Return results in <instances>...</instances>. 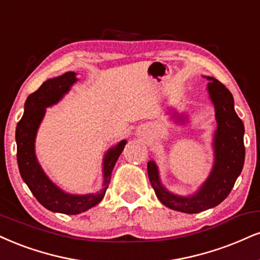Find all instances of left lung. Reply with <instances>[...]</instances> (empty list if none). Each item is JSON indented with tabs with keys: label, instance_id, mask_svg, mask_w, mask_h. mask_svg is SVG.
<instances>
[{
	"label": "left lung",
	"instance_id": "8db88e82",
	"mask_svg": "<svg viewBox=\"0 0 260 260\" xmlns=\"http://www.w3.org/2000/svg\"><path fill=\"white\" fill-rule=\"evenodd\" d=\"M207 79L209 98L214 104L218 123L214 134L215 161L208 179L195 195L181 198L168 192L161 185L155 162H148L149 179L157 199L168 208L184 213H200L224 201L234 187L245 162V127L234 109L233 94L218 80L213 77Z\"/></svg>",
	"mask_w": 260,
	"mask_h": 260
}]
</instances>
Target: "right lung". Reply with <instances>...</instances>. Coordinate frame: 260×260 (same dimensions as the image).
Masks as SVG:
<instances>
[{
	"instance_id": "add662e5",
	"label": "right lung",
	"mask_w": 260,
	"mask_h": 260,
	"mask_svg": "<svg viewBox=\"0 0 260 260\" xmlns=\"http://www.w3.org/2000/svg\"><path fill=\"white\" fill-rule=\"evenodd\" d=\"M75 73H67L55 79L47 80L41 84L36 92L27 96L25 102V110L21 120L18 122L15 131L17 140V160L20 176L29 186L30 191L43 207L52 212L64 214H79L81 212L98 205L104 198L106 189L111 179L118 156L126 145V140H122L116 146L106 152L104 158V184L103 190L88 195H70L61 191L47 178L45 172L40 167L35 155V138L41 121L46 112V108L58 103L61 96L76 82Z\"/></svg>"
}]
</instances>
